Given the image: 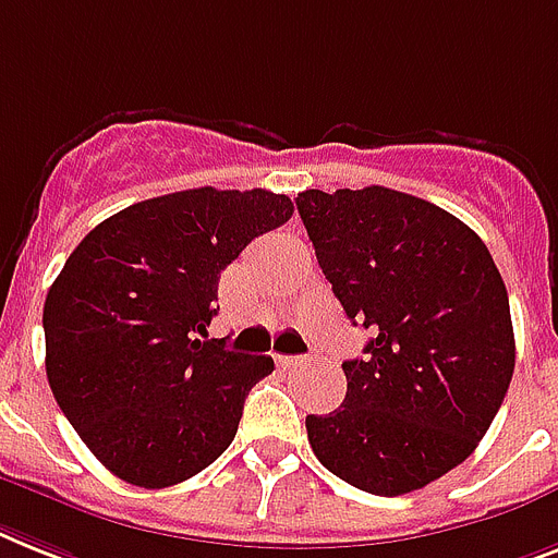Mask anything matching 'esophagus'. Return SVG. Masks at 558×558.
Listing matches in <instances>:
<instances>
[{
  "mask_svg": "<svg viewBox=\"0 0 558 558\" xmlns=\"http://www.w3.org/2000/svg\"><path fill=\"white\" fill-rule=\"evenodd\" d=\"M278 361H280V364H283V366H301V364H306L310 357H306V355H280Z\"/></svg>",
  "mask_w": 558,
  "mask_h": 558,
  "instance_id": "obj_1",
  "label": "esophagus"
}]
</instances>
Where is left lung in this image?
<instances>
[{"instance_id":"1","label":"left lung","mask_w":558,"mask_h":558,"mask_svg":"<svg viewBox=\"0 0 558 558\" xmlns=\"http://www.w3.org/2000/svg\"><path fill=\"white\" fill-rule=\"evenodd\" d=\"M294 203L347 318L373 332L343 361V404L306 415L312 452L373 496L421 490L468 459L507 396L505 280L470 226L412 194L310 189Z\"/></svg>"}]
</instances>
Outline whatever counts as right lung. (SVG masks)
Returning a JSON list of instances; mask_svg holds the SVG:
<instances>
[{
    "label": "right lung",
    "mask_w": 558,
    "mask_h": 558,
    "mask_svg": "<svg viewBox=\"0 0 558 558\" xmlns=\"http://www.w3.org/2000/svg\"><path fill=\"white\" fill-rule=\"evenodd\" d=\"M287 194L189 189L90 229L48 289L45 369L59 410L106 470L171 487L234 441L269 355L208 341L220 271L292 217Z\"/></svg>",
    "instance_id": "add662e5"
}]
</instances>
